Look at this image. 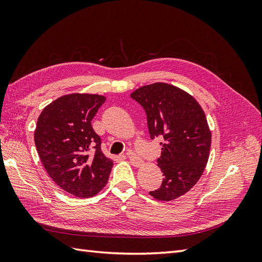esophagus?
Segmentation results:
<instances>
[{
  "label": "esophagus",
  "mask_w": 262,
  "mask_h": 262,
  "mask_svg": "<svg viewBox=\"0 0 262 262\" xmlns=\"http://www.w3.org/2000/svg\"><path fill=\"white\" fill-rule=\"evenodd\" d=\"M127 158L129 159L130 163L134 165V166H136V168H140V166H142L144 164V161L140 157H137V155L135 153H133V152L127 153Z\"/></svg>",
  "instance_id": "esophagus-1"
}]
</instances>
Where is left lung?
I'll use <instances>...</instances> for the list:
<instances>
[{
	"label": "left lung",
	"instance_id": "1",
	"mask_svg": "<svg viewBox=\"0 0 262 262\" xmlns=\"http://www.w3.org/2000/svg\"><path fill=\"white\" fill-rule=\"evenodd\" d=\"M130 97L145 110L151 138H163L158 165L164 178L149 193L161 202L179 198L196 185L208 162L211 132L202 105L185 90L163 82L138 88Z\"/></svg>",
	"mask_w": 262,
	"mask_h": 262
}]
</instances>
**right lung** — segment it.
Segmentation results:
<instances>
[{"label":"right lung","mask_w":262,"mask_h":262,"mask_svg":"<svg viewBox=\"0 0 262 262\" xmlns=\"http://www.w3.org/2000/svg\"><path fill=\"white\" fill-rule=\"evenodd\" d=\"M104 101L101 94H65L47 104L37 120L35 144L43 168L58 187L79 198L101 191L114 165L91 126Z\"/></svg>","instance_id":"add662e5"}]
</instances>
